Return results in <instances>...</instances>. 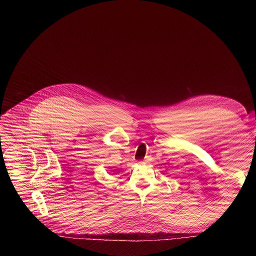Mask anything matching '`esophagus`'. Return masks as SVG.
Returning <instances> with one entry per match:
<instances>
[{"label":"esophagus","mask_w":256,"mask_h":256,"mask_svg":"<svg viewBox=\"0 0 256 256\" xmlns=\"http://www.w3.org/2000/svg\"><path fill=\"white\" fill-rule=\"evenodd\" d=\"M146 160V162H147V160Z\"/></svg>","instance_id":"34e87169"}]
</instances>
